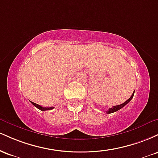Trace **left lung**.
Wrapping results in <instances>:
<instances>
[{
    "mask_svg": "<svg viewBox=\"0 0 158 158\" xmlns=\"http://www.w3.org/2000/svg\"><path fill=\"white\" fill-rule=\"evenodd\" d=\"M134 94H135V91H134V93L132 94V95L131 96V97H130L128 99H127V100H126V102H125L124 103H123V104H121V105H118V106H113V107H112V108H109V109L107 110L106 113H107V114H111V113H114V112L117 111V110H119V109H121V108H123V107L126 106V105L128 104V103L131 100L132 98H133V97H134Z\"/></svg>",
    "mask_w": 158,
    "mask_h": 158,
    "instance_id": "left-lung-1",
    "label": "left lung"
}]
</instances>
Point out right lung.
I'll use <instances>...</instances> for the list:
<instances>
[{
  "mask_svg": "<svg viewBox=\"0 0 158 158\" xmlns=\"http://www.w3.org/2000/svg\"><path fill=\"white\" fill-rule=\"evenodd\" d=\"M31 103L32 105H33L34 106H35L36 108H39V110H42V111H44V110H51V109H52V108H54V107H50V108H45V107H42V106H39V105H38V104H36V103H34V102H31Z\"/></svg>",
  "mask_w": 158,
  "mask_h": 158,
  "instance_id": "1",
  "label": "right lung"
}]
</instances>
